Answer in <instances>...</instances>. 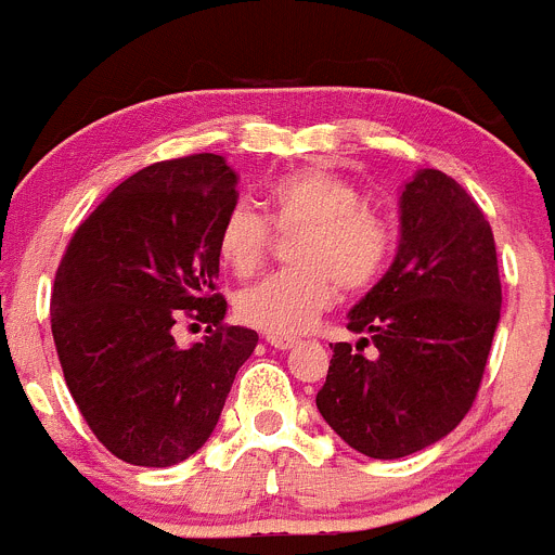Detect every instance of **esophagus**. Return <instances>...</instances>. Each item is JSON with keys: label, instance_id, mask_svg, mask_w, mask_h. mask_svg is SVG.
Returning <instances> with one entry per match:
<instances>
[{"label": "esophagus", "instance_id": "esophagus-1", "mask_svg": "<svg viewBox=\"0 0 555 555\" xmlns=\"http://www.w3.org/2000/svg\"><path fill=\"white\" fill-rule=\"evenodd\" d=\"M268 343H271L273 348H279V351H287V348L296 346L298 337H287V334H268Z\"/></svg>", "mask_w": 555, "mask_h": 555}]
</instances>
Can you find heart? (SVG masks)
<instances>
[{
    "label": "heart",
    "instance_id": "b5f03b06",
    "mask_svg": "<svg viewBox=\"0 0 555 555\" xmlns=\"http://www.w3.org/2000/svg\"><path fill=\"white\" fill-rule=\"evenodd\" d=\"M266 207L268 218L248 204H234L218 227L216 251L223 268L246 279L271 254L273 229L298 232L289 246L296 266L251 284L234 301L243 323L268 334H301L332 307L337 287L346 293L373 287L396 251L389 218L364 204L353 179L328 166L276 179Z\"/></svg>",
    "mask_w": 555,
    "mask_h": 555
}]
</instances>
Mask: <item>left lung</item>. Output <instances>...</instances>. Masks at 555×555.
Wrapping results in <instances>:
<instances>
[{"label":"left lung","instance_id":"1","mask_svg":"<svg viewBox=\"0 0 555 555\" xmlns=\"http://www.w3.org/2000/svg\"><path fill=\"white\" fill-rule=\"evenodd\" d=\"M498 321L492 227L456 179L426 168L401 193L396 262L348 314L362 339L332 346L318 412L371 459L434 446L470 412Z\"/></svg>","mask_w":555,"mask_h":555}]
</instances>
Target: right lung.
<instances>
[{
  "instance_id": "obj_1",
  "label": "right lung",
  "mask_w": 555,
  "mask_h": 555,
  "mask_svg": "<svg viewBox=\"0 0 555 555\" xmlns=\"http://www.w3.org/2000/svg\"><path fill=\"white\" fill-rule=\"evenodd\" d=\"M234 184L221 154L154 163L79 223L60 259L52 334L68 392L99 442L138 467H171L207 442L257 346L254 328L223 323L216 284ZM182 317L208 323L191 349L172 339Z\"/></svg>"
}]
</instances>
